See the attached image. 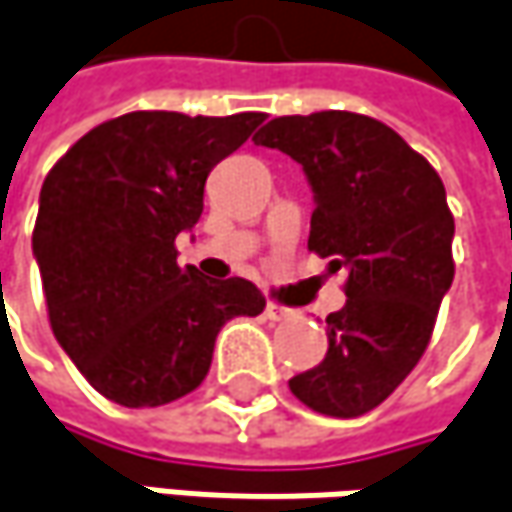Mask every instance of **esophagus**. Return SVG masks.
I'll list each match as a JSON object with an SVG mask.
<instances>
[{
  "mask_svg": "<svg viewBox=\"0 0 512 512\" xmlns=\"http://www.w3.org/2000/svg\"><path fill=\"white\" fill-rule=\"evenodd\" d=\"M265 317L273 322L288 320V317H291V311H288L285 305H279V302H268V305H265Z\"/></svg>",
  "mask_w": 512,
  "mask_h": 512,
  "instance_id": "34e87169",
  "label": "esophagus"
}]
</instances>
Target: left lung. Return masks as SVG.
<instances>
[{
  "label": "left lung",
  "mask_w": 512,
  "mask_h": 512,
  "mask_svg": "<svg viewBox=\"0 0 512 512\" xmlns=\"http://www.w3.org/2000/svg\"><path fill=\"white\" fill-rule=\"evenodd\" d=\"M302 164L314 187L308 250L345 270L328 354L288 380L308 409L360 418L418 366L452 285L455 218L432 164L386 123L357 112L273 117L253 135Z\"/></svg>",
  "instance_id": "left-lung-1"
}]
</instances>
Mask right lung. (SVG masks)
Here are the masks:
<instances>
[{"label":"right lung","mask_w":512,"mask_h":512,"mask_svg":"<svg viewBox=\"0 0 512 512\" xmlns=\"http://www.w3.org/2000/svg\"><path fill=\"white\" fill-rule=\"evenodd\" d=\"M262 112H129L86 132L45 175L34 224L48 322L80 374L120 406H164L201 386L221 325L265 311L242 276L178 265L210 169Z\"/></svg>","instance_id":"1"}]
</instances>
